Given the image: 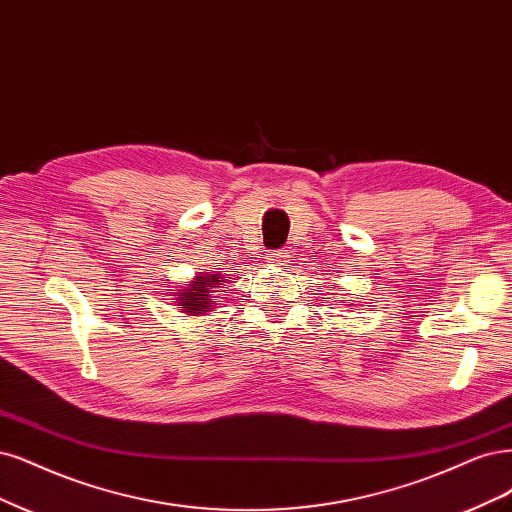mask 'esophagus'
Here are the masks:
<instances>
[{"label":"esophagus","mask_w":512,"mask_h":512,"mask_svg":"<svg viewBox=\"0 0 512 512\" xmlns=\"http://www.w3.org/2000/svg\"><path fill=\"white\" fill-rule=\"evenodd\" d=\"M288 258H290V252H288V250H275V252H269V254H267L269 264H275V267H286Z\"/></svg>","instance_id":"34e87169"}]
</instances>
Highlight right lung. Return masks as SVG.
<instances>
[{"instance_id": "1", "label": "right lung", "mask_w": 512, "mask_h": 512, "mask_svg": "<svg viewBox=\"0 0 512 512\" xmlns=\"http://www.w3.org/2000/svg\"><path fill=\"white\" fill-rule=\"evenodd\" d=\"M226 284L222 273H199L190 279L178 292H173V303H178L180 311L186 315H205L218 305V288Z\"/></svg>"}]
</instances>
